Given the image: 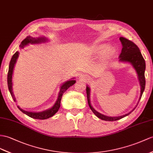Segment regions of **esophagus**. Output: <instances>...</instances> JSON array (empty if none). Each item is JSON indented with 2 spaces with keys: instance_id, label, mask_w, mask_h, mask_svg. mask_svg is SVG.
Wrapping results in <instances>:
<instances>
[{
  "instance_id": "obj_1",
  "label": "esophagus",
  "mask_w": 153,
  "mask_h": 153,
  "mask_svg": "<svg viewBox=\"0 0 153 153\" xmlns=\"http://www.w3.org/2000/svg\"><path fill=\"white\" fill-rule=\"evenodd\" d=\"M79 78L82 80H83V81H87V80H88V78L85 77L84 75H83V74H80V75L79 76Z\"/></svg>"
}]
</instances>
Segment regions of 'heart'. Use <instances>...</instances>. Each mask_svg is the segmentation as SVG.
Here are the masks:
<instances>
[{"mask_svg": "<svg viewBox=\"0 0 153 153\" xmlns=\"http://www.w3.org/2000/svg\"><path fill=\"white\" fill-rule=\"evenodd\" d=\"M107 46L106 45H100L95 47V51L98 54H101L103 52H105V51L106 49ZM114 52V49L112 48H108L107 50V53L108 54H111Z\"/></svg>", "mask_w": 153, "mask_h": 153, "instance_id": "b5f03b06", "label": "heart"}]
</instances>
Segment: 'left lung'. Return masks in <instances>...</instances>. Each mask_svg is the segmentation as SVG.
Segmentation results:
<instances>
[{
	"label": "left lung",
	"instance_id": "left-lung-1",
	"mask_svg": "<svg viewBox=\"0 0 153 153\" xmlns=\"http://www.w3.org/2000/svg\"><path fill=\"white\" fill-rule=\"evenodd\" d=\"M121 42L122 43V50L121 53L120 55V61L121 62H128L130 64H131L134 68L136 71L137 76H138V79L140 81V84L141 85V94L140 97L139 99L140 100L141 98V96L143 93V91L145 89V62L143 57L141 55V52L140 51V48H138L136 45L133 43L129 39H126L123 37H121L120 38ZM86 94H87V99H88V102L89 108H90L91 111L94 113V114L97 117L100 118V120L104 121H114L120 120V119L125 117L126 115H128L130 113L134 110L136 107L132 110H131L125 115H121V116L118 117H109L106 116L103 114H100L98 111H97L94 108H93L91 105L90 103V89L87 85L86 87ZM137 102V104H138Z\"/></svg>",
	"mask_w": 153,
	"mask_h": 153
}]
</instances>
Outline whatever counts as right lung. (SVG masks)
I'll return each instance as SVG.
<instances>
[{"mask_svg": "<svg viewBox=\"0 0 153 153\" xmlns=\"http://www.w3.org/2000/svg\"><path fill=\"white\" fill-rule=\"evenodd\" d=\"M47 41V39L45 38H42V37H40V38H33V37L31 36H27L23 42H21L20 45V47L24 48L25 46L31 43V44H36V43H39L42 42H45ZM19 52H16L15 53L11 59L10 62V65H9V69H8V89L9 91L10 92V94L12 95V98L15 102H16V97L13 94V89H12V74H13V71L15 64L17 62V59L19 56ZM74 79V78H73ZM73 79L71 80H68L65 82V83L63 84L62 85V86L60 87V90H59V95L58 97L57 100L56 101L55 104L53 105V107H51V108L48 110H47L45 111H40V112H32V111H25L23 109H21L19 106H17L18 108L22 112L24 113L25 114L27 115L28 116L30 117L33 119H37V120H46V119L49 118L57 112L58 111L59 107H60V102H61V99L62 97L63 94H64L65 91L68 89L69 87L73 85L74 83L76 82V80H74Z\"/></svg>", "mask_w": 153, "mask_h": 153, "instance_id": "obj_1", "label": "right lung"}]
</instances>
